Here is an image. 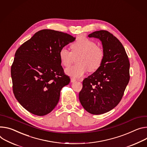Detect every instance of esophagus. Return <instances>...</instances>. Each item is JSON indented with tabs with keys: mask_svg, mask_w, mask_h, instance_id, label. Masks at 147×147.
I'll list each match as a JSON object with an SVG mask.
<instances>
[{
	"mask_svg": "<svg viewBox=\"0 0 147 147\" xmlns=\"http://www.w3.org/2000/svg\"><path fill=\"white\" fill-rule=\"evenodd\" d=\"M76 81V79L75 78H71V82L74 83Z\"/></svg>",
	"mask_w": 147,
	"mask_h": 147,
	"instance_id": "1",
	"label": "esophagus"
}]
</instances>
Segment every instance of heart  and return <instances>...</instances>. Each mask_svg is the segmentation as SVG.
<instances>
[{
    "mask_svg": "<svg viewBox=\"0 0 147 147\" xmlns=\"http://www.w3.org/2000/svg\"><path fill=\"white\" fill-rule=\"evenodd\" d=\"M71 52L63 48L59 53L62 64L68 67L73 61V57L78 56L77 64L65 69L68 75L78 78L87 71H94L101 66L104 57L103 48L96 45V43L85 37H80L71 45Z\"/></svg>",
    "mask_w": 147,
    "mask_h": 147,
    "instance_id": "1",
    "label": "heart"
}]
</instances>
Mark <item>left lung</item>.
I'll return each mask as SVG.
<instances>
[{
	"instance_id": "left-lung-1",
	"label": "left lung",
	"mask_w": 147,
	"mask_h": 147,
	"mask_svg": "<svg viewBox=\"0 0 147 147\" xmlns=\"http://www.w3.org/2000/svg\"><path fill=\"white\" fill-rule=\"evenodd\" d=\"M88 36L101 42L104 57L100 68L83 81L79 100L87 112L98 115L121 101L129 80V62L121 43L108 31H96Z\"/></svg>"
}]
</instances>
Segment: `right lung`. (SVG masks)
I'll return each instance as SVG.
<instances>
[{
    "instance_id": "right-lung-1",
    "label": "right lung",
    "mask_w": 147,
    "mask_h": 147,
    "mask_svg": "<svg viewBox=\"0 0 147 147\" xmlns=\"http://www.w3.org/2000/svg\"><path fill=\"white\" fill-rule=\"evenodd\" d=\"M75 39L69 34L44 29L16 50L11 67L13 91L29 112L43 116L57 105L61 88L70 82L61 65L59 53Z\"/></svg>"
}]
</instances>
